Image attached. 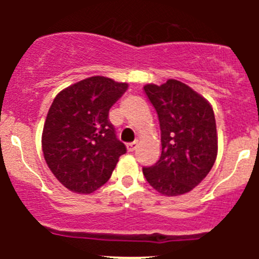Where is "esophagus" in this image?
<instances>
[{
	"mask_svg": "<svg viewBox=\"0 0 259 259\" xmlns=\"http://www.w3.org/2000/svg\"><path fill=\"white\" fill-rule=\"evenodd\" d=\"M137 148H138V143H129V144H126L127 151H134L137 150Z\"/></svg>",
	"mask_w": 259,
	"mask_h": 259,
	"instance_id": "obj_1",
	"label": "esophagus"
}]
</instances>
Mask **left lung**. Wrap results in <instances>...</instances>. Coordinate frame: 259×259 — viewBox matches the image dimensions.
Wrapping results in <instances>:
<instances>
[{"instance_id":"left-lung-1","label":"left lung","mask_w":259,"mask_h":259,"mask_svg":"<svg viewBox=\"0 0 259 259\" xmlns=\"http://www.w3.org/2000/svg\"><path fill=\"white\" fill-rule=\"evenodd\" d=\"M144 91L155 108L161 130V155L155 165L143 168L149 184L166 197L194 189L213 168L218 135L209 101L174 79L146 83Z\"/></svg>"}]
</instances>
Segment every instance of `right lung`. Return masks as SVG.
Here are the masks:
<instances>
[{
    "label": "right lung",
    "mask_w": 259,
    "mask_h": 259,
    "mask_svg": "<svg viewBox=\"0 0 259 259\" xmlns=\"http://www.w3.org/2000/svg\"><path fill=\"white\" fill-rule=\"evenodd\" d=\"M126 89V82L91 76L67 86L52 101L42 130L44 158L71 192H95L126 153L109 120V110Z\"/></svg>",
    "instance_id": "1"
}]
</instances>
